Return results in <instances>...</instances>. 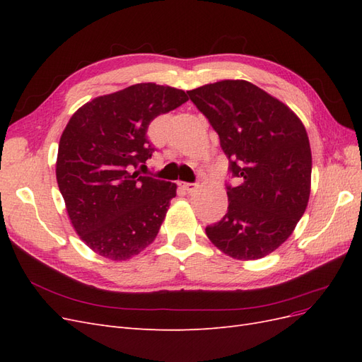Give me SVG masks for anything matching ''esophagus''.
<instances>
[{"label":"esophagus","mask_w":362,"mask_h":362,"mask_svg":"<svg viewBox=\"0 0 362 362\" xmlns=\"http://www.w3.org/2000/svg\"><path fill=\"white\" fill-rule=\"evenodd\" d=\"M182 187H184V190L187 192V193H193V192L198 190L199 185L196 184V182H185V184H182Z\"/></svg>","instance_id":"34e87169"}]
</instances>
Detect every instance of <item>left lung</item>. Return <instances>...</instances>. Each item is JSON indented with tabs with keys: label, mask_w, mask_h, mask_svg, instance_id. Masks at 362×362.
Returning <instances> with one entry per match:
<instances>
[{
	"label": "left lung",
	"mask_w": 362,
	"mask_h": 362,
	"mask_svg": "<svg viewBox=\"0 0 362 362\" xmlns=\"http://www.w3.org/2000/svg\"><path fill=\"white\" fill-rule=\"evenodd\" d=\"M221 139L229 172L228 213L205 228L235 259H259L294 231L311 192V148L290 107L245 80H222L187 92Z\"/></svg>",
	"instance_id": "8db88e82"
}]
</instances>
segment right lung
Masks as SVG:
<instances>
[{
    "instance_id": "1",
    "label": "right lung",
    "mask_w": 362,
    "mask_h": 362,
    "mask_svg": "<svg viewBox=\"0 0 362 362\" xmlns=\"http://www.w3.org/2000/svg\"><path fill=\"white\" fill-rule=\"evenodd\" d=\"M185 101L184 90L140 83L93 98L63 129L57 184L75 233L95 254L125 261L156 240L177 184L132 170L154 152L149 124Z\"/></svg>"
}]
</instances>
